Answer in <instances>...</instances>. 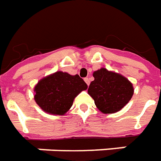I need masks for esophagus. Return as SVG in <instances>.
Segmentation results:
<instances>
[{"instance_id": "esophagus-1", "label": "esophagus", "mask_w": 161, "mask_h": 161, "mask_svg": "<svg viewBox=\"0 0 161 161\" xmlns=\"http://www.w3.org/2000/svg\"><path fill=\"white\" fill-rule=\"evenodd\" d=\"M84 81H85V83L87 84V85H90V83H91V81H90V78H88V77H85V78H84Z\"/></svg>"}]
</instances>
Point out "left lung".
Masks as SVG:
<instances>
[{
    "label": "left lung",
    "mask_w": 161,
    "mask_h": 161,
    "mask_svg": "<svg viewBox=\"0 0 161 161\" xmlns=\"http://www.w3.org/2000/svg\"><path fill=\"white\" fill-rule=\"evenodd\" d=\"M93 77L88 93L103 114L119 111L130 101L134 88L126 77L104 68L95 71Z\"/></svg>",
    "instance_id": "1"
}]
</instances>
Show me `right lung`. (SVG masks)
<instances>
[{"mask_svg": "<svg viewBox=\"0 0 161 161\" xmlns=\"http://www.w3.org/2000/svg\"><path fill=\"white\" fill-rule=\"evenodd\" d=\"M87 87L78 75L57 71L38 83L34 88V99L44 111L64 115L72 106L74 98Z\"/></svg>", "mask_w": 161, "mask_h": 161, "instance_id": "1", "label": "right lung"}]
</instances>
